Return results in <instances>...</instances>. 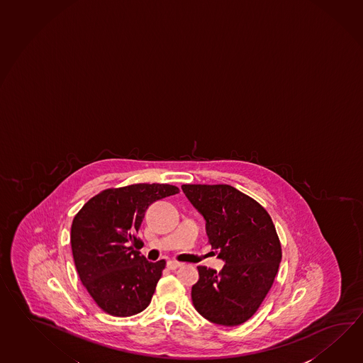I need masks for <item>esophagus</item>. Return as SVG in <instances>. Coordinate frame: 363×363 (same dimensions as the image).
Wrapping results in <instances>:
<instances>
[{"mask_svg": "<svg viewBox=\"0 0 363 363\" xmlns=\"http://www.w3.org/2000/svg\"><path fill=\"white\" fill-rule=\"evenodd\" d=\"M181 267H182V264L177 262V261H168V262H167V267L170 269V270H176V269Z\"/></svg>", "mask_w": 363, "mask_h": 363, "instance_id": "obj_1", "label": "esophagus"}]
</instances>
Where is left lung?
Returning <instances> with one entry per match:
<instances>
[{"label": "left lung", "instance_id": "8db88e82", "mask_svg": "<svg viewBox=\"0 0 363 363\" xmlns=\"http://www.w3.org/2000/svg\"><path fill=\"white\" fill-rule=\"evenodd\" d=\"M181 189L206 220L208 240L225 262L220 273L198 267L199 281L191 289L194 306L216 325H242L259 309L281 264L273 221L256 200L233 186Z\"/></svg>", "mask_w": 363, "mask_h": 363}]
</instances>
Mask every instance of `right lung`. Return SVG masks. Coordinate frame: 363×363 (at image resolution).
<instances>
[{"label": "right lung", "mask_w": 363, "mask_h": 363, "mask_svg": "<svg viewBox=\"0 0 363 363\" xmlns=\"http://www.w3.org/2000/svg\"><path fill=\"white\" fill-rule=\"evenodd\" d=\"M179 193L164 184H137L104 190L84 204L71 226L74 267L102 311L130 317L151 303L165 261L150 262L132 245L147 208Z\"/></svg>", "instance_id": "right-lung-1"}]
</instances>
